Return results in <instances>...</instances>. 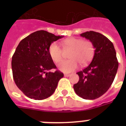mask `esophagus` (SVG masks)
<instances>
[{
  "label": "esophagus",
  "instance_id": "1",
  "mask_svg": "<svg viewBox=\"0 0 126 126\" xmlns=\"http://www.w3.org/2000/svg\"><path fill=\"white\" fill-rule=\"evenodd\" d=\"M64 76H65V77H70V76H71V75H70V74H64Z\"/></svg>",
  "mask_w": 126,
  "mask_h": 126
}]
</instances>
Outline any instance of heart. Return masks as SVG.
Returning <instances> with one entry per match:
<instances>
[{
  "instance_id": "heart-1",
  "label": "heart",
  "mask_w": 126,
  "mask_h": 126,
  "mask_svg": "<svg viewBox=\"0 0 126 126\" xmlns=\"http://www.w3.org/2000/svg\"><path fill=\"white\" fill-rule=\"evenodd\" d=\"M64 49H71L69 55V60H65L59 63V69L64 73H71L78 68L79 63L84 66L92 61L95 53V47L91 41L84 40L82 38H67L61 41ZM48 53L55 63H57L63 58V51L58 44L52 42L48 47Z\"/></svg>"
}]
</instances>
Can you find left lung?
Here are the masks:
<instances>
[{
  "instance_id": "left-lung-1",
  "label": "left lung",
  "mask_w": 126,
  "mask_h": 126,
  "mask_svg": "<svg viewBox=\"0 0 126 126\" xmlns=\"http://www.w3.org/2000/svg\"><path fill=\"white\" fill-rule=\"evenodd\" d=\"M80 36L93 43L95 53L90 65L77 73L79 80L73 88L79 97L95 99L109 89L117 73L118 62L113 44L106 36L92 31Z\"/></svg>"
}]
</instances>
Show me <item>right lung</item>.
I'll list each match as a JSON object with an SVG mask.
<instances>
[{"mask_svg":"<svg viewBox=\"0 0 126 126\" xmlns=\"http://www.w3.org/2000/svg\"><path fill=\"white\" fill-rule=\"evenodd\" d=\"M62 37L38 31L23 38L16 47L12 59L13 78L27 97L42 100L55 92L63 73L50 71L56 66L49 56L48 47Z\"/></svg>","mask_w":126,"mask_h":126,"instance_id":"obj_1","label":"right lung"}]
</instances>
